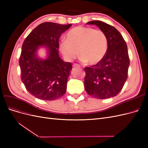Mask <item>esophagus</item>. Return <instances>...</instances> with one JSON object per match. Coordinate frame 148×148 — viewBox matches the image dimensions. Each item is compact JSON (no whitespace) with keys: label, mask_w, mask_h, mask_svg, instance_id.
<instances>
[{"label":"esophagus","mask_w":148,"mask_h":148,"mask_svg":"<svg viewBox=\"0 0 148 148\" xmlns=\"http://www.w3.org/2000/svg\"><path fill=\"white\" fill-rule=\"evenodd\" d=\"M73 67H80V65L79 64H74L73 65Z\"/></svg>","instance_id":"34e87169"}]
</instances>
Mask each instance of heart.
<instances>
[{
  "instance_id": "1",
  "label": "heart",
  "mask_w": 148,
  "mask_h": 148,
  "mask_svg": "<svg viewBox=\"0 0 148 148\" xmlns=\"http://www.w3.org/2000/svg\"><path fill=\"white\" fill-rule=\"evenodd\" d=\"M108 49V39L100 29L78 26L70 29L66 39L60 43V50L66 59L72 61L79 53L83 62L96 65L104 59Z\"/></svg>"
}]
</instances>
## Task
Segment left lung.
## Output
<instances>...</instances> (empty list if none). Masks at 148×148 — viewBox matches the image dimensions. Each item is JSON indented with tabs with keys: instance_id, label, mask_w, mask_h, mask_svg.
I'll use <instances>...</instances> for the list:
<instances>
[{
	"instance_id": "left-lung-1",
	"label": "left lung",
	"mask_w": 148,
	"mask_h": 148,
	"mask_svg": "<svg viewBox=\"0 0 148 148\" xmlns=\"http://www.w3.org/2000/svg\"><path fill=\"white\" fill-rule=\"evenodd\" d=\"M86 24L95 25L106 33L108 49L101 62L84 69V85L89 96L104 99L117 96L128 77L130 65L128 48L122 34L114 26L99 20Z\"/></svg>"
}]
</instances>
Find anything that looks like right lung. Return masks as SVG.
Masks as SVG:
<instances>
[{"label": "right lung", "instance_id": "obj_1", "mask_svg": "<svg viewBox=\"0 0 148 148\" xmlns=\"http://www.w3.org/2000/svg\"><path fill=\"white\" fill-rule=\"evenodd\" d=\"M71 26L44 22L31 31L22 45L19 59L21 81L31 95L39 99L56 100L65 94L72 65L60 59L58 49L61 34ZM41 46L48 50L44 60L36 55Z\"/></svg>", "mask_w": 148, "mask_h": 148}]
</instances>
